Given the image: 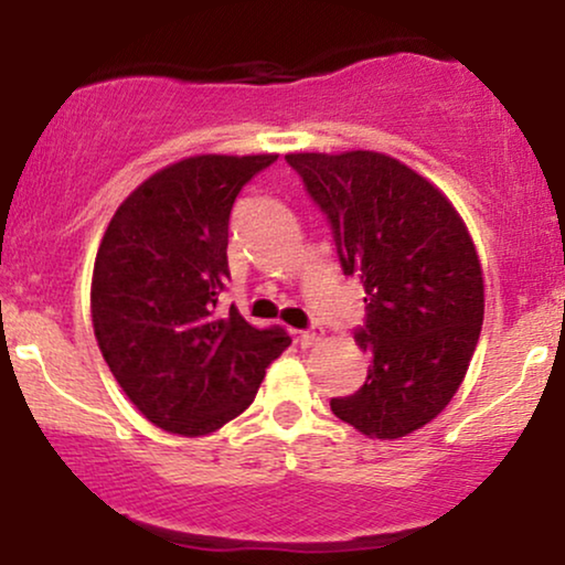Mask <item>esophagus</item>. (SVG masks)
<instances>
[{
	"mask_svg": "<svg viewBox=\"0 0 565 565\" xmlns=\"http://www.w3.org/2000/svg\"><path fill=\"white\" fill-rule=\"evenodd\" d=\"M323 339V334L319 329H311V331H298V342H300V347H313V344H319Z\"/></svg>",
	"mask_w": 565,
	"mask_h": 565,
	"instance_id": "obj_1",
	"label": "esophagus"
}]
</instances>
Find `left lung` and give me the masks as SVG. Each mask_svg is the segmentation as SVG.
<instances>
[{"label": "left lung", "instance_id": "8db88e82", "mask_svg": "<svg viewBox=\"0 0 565 565\" xmlns=\"http://www.w3.org/2000/svg\"><path fill=\"white\" fill-rule=\"evenodd\" d=\"M365 288L367 381L331 412L370 439L429 424L458 393L483 323V269L466 221L427 177L377 151L288 153Z\"/></svg>", "mask_w": 565, "mask_h": 565}]
</instances>
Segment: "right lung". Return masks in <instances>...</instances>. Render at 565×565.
Returning a JSON list of instances; mask_svg holds the SVG:
<instances>
[{"label":"right lung","mask_w":565,"mask_h":565,"mask_svg":"<svg viewBox=\"0 0 565 565\" xmlns=\"http://www.w3.org/2000/svg\"><path fill=\"white\" fill-rule=\"evenodd\" d=\"M277 153L174 161L118 205L92 273V327L122 393L159 429L203 437L257 396L288 350L282 329L218 313L228 218L246 182Z\"/></svg>","instance_id":"1"}]
</instances>
